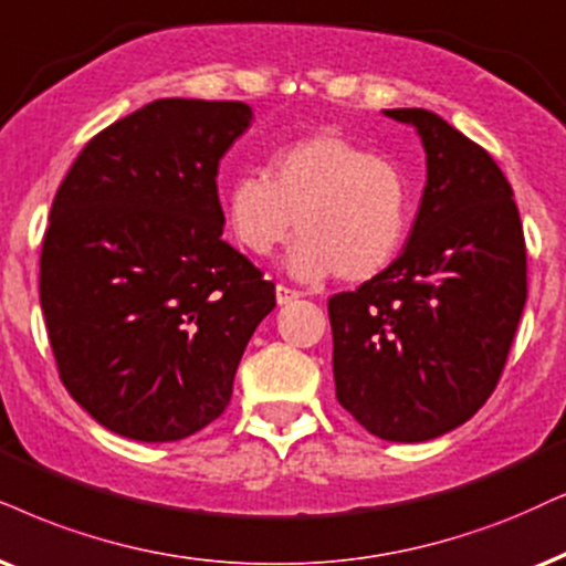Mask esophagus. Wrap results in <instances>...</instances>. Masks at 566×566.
<instances>
[{
    "mask_svg": "<svg viewBox=\"0 0 566 566\" xmlns=\"http://www.w3.org/2000/svg\"><path fill=\"white\" fill-rule=\"evenodd\" d=\"M297 297H300L297 290H290V287H284V284H276V303L279 305H290L292 300H297Z\"/></svg>",
    "mask_w": 566,
    "mask_h": 566,
    "instance_id": "34e87169",
    "label": "esophagus"
}]
</instances>
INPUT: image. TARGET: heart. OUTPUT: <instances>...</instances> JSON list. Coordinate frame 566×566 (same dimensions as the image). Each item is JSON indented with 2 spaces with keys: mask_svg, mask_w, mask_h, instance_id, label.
<instances>
[{
  "mask_svg": "<svg viewBox=\"0 0 566 566\" xmlns=\"http://www.w3.org/2000/svg\"><path fill=\"white\" fill-rule=\"evenodd\" d=\"M224 219L248 253L287 255L292 276L321 282L339 271L363 282L389 266L410 224V190L395 164L336 133L290 140L269 156L266 175L248 171L224 196Z\"/></svg>",
  "mask_w": 566,
  "mask_h": 566,
  "instance_id": "b5f03b06",
  "label": "heart"
}]
</instances>
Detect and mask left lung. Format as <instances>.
<instances>
[{
  "instance_id": "8db88e82",
  "label": "left lung",
  "mask_w": 566,
  "mask_h": 566,
  "mask_svg": "<svg viewBox=\"0 0 566 566\" xmlns=\"http://www.w3.org/2000/svg\"><path fill=\"white\" fill-rule=\"evenodd\" d=\"M426 148V188L399 259L328 300L336 399L384 441L462 426L496 389L527 300L512 185L428 109H384Z\"/></svg>"
}]
</instances>
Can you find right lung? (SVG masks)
<instances>
[{
    "label": "right lung",
    "mask_w": 566,
    "mask_h": 566,
    "mask_svg": "<svg viewBox=\"0 0 566 566\" xmlns=\"http://www.w3.org/2000/svg\"><path fill=\"white\" fill-rule=\"evenodd\" d=\"M242 102L159 98L106 127L56 190L41 311L70 397L135 441L188 439L230 405L274 284L230 242L217 175Z\"/></svg>",
    "instance_id": "right-lung-1"
}]
</instances>
